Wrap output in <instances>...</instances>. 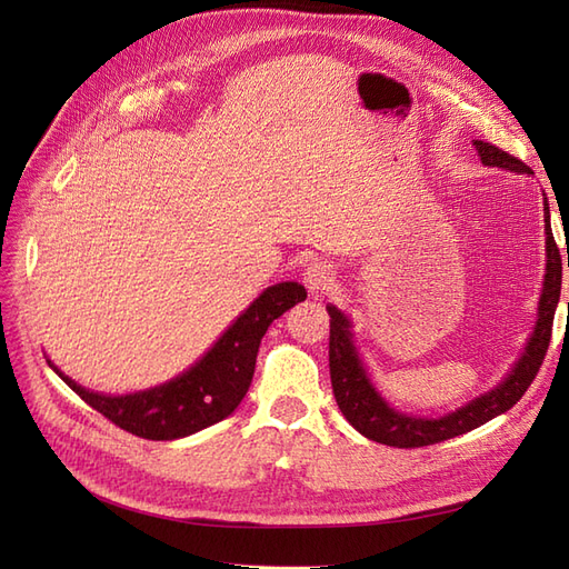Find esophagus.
I'll return each mask as SVG.
<instances>
[{"mask_svg":"<svg viewBox=\"0 0 569 569\" xmlns=\"http://www.w3.org/2000/svg\"><path fill=\"white\" fill-rule=\"evenodd\" d=\"M332 274H335L332 266H327L325 261H311L303 272V282L311 295H322L325 287L332 282Z\"/></svg>","mask_w":569,"mask_h":569,"instance_id":"obj_1","label":"esophagus"}]
</instances>
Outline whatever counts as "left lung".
Here are the masks:
<instances>
[{"mask_svg":"<svg viewBox=\"0 0 569 569\" xmlns=\"http://www.w3.org/2000/svg\"><path fill=\"white\" fill-rule=\"evenodd\" d=\"M479 159L485 166L512 170V173H527L531 176V168L515 159L512 153H506L489 142L475 140ZM543 222H546V274H543V289L539 299V316L533 332L527 341L522 356L512 370L503 377V382L493 387L491 391L477 396L462 408L446 412L443 418H416L406 416L391 408L382 393L375 389L370 382L368 370L363 360L358 356V349L351 335V320L343 316L337 306L327 303V313H330V377H332V391L339 410L360 435L377 441L396 446V449H420V446L439 443L446 439H453L458 435L470 432L479 425L493 420L501 412L510 410L518 403L529 385L537 377L543 356L548 351L550 332H553V316L560 301V284H562V256L550 230V213L548 201H543ZM567 268H569V251H567Z\"/></svg>","mask_w":569,"mask_h":569,"instance_id":"1","label":"left lung"}]
</instances>
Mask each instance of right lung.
Listing matches in <instances>:
<instances>
[{
  "instance_id": "obj_1",
  "label": "right lung",
  "mask_w": 569,
  "mask_h": 569,
  "mask_svg": "<svg viewBox=\"0 0 569 569\" xmlns=\"http://www.w3.org/2000/svg\"><path fill=\"white\" fill-rule=\"evenodd\" d=\"M303 299L306 289L299 282L268 287L192 368L147 391L126 396L90 391L59 372L51 360L47 363L84 403L126 432L151 441L180 439L220 422L239 406L249 391L256 353L270 322Z\"/></svg>"
}]
</instances>
